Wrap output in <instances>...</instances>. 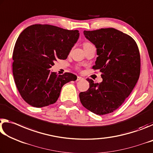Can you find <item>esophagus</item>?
<instances>
[{
	"instance_id": "1",
	"label": "esophagus",
	"mask_w": 153,
	"mask_h": 153,
	"mask_svg": "<svg viewBox=\"0 0 153 153\" xmlns=\"http://www.w3.org/2000/svg\"><path fill=\"white\" fill-rule=\"evenodd\" d=\"M83 79V78L81 76H77V79H76V81H81V80Z\"/></svg>"
}]
</instances>
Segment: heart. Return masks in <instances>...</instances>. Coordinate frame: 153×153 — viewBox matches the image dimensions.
I'll return each mask as SVG.
<instances>
[{
	"label": "heart",
	"mask_w": 153,
	"mask_h": 153,
	"mask_svg": "<svg viewBox=\"0 0 153 153\" xmlns=\"http://www.w3.org/2000/svg\"><path fill=\"white\" fill-rule=\"evenodd\" d=\"M90 45H92L90 43V42H85L83 43V47H88Z\"/></svg>",
	"instance_id": "obj_1"
}]
</instances>
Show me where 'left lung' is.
Masks as SVG:
<instances>
[{
  "instance_id": "8db88e82",
  "label": "left lung",
  "mask_w": 153,
  "mask_h": 153,
  "mask_svg": "<svg viewBox=\"0 0 153 153\" xmlns=\"http://www.w3.org/2000/svg\"><path fill=\"white\" fill-rule=\"evenodd\" d=\"M97 49L96 65L103 81L87 79L89 88L79 94L85 108L99 115L117 110L131 94L140 74V55L133 38L112 27L83 32Z\"/></svg>"
}]
</instances>
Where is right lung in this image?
<instances>
[{"mask_svg": "<svg viewBox=\"0 0 153 153\" xmlns=\"http://www.w3.org/2000/svg\"><path fill=\"white\" fill-rule=\"evenodd\" d=\"M79 37V30L48 24H34L24 30L13 53L15 83L22 98L32 106L54 104L62 87L77 76L71 72L58 75L51 68L57 59H66Z\"/></svg>", "mask_w": 153, "mask_h": 153, "instance_id": "right-lung-1", "label": "right lung"}]
</instances>
